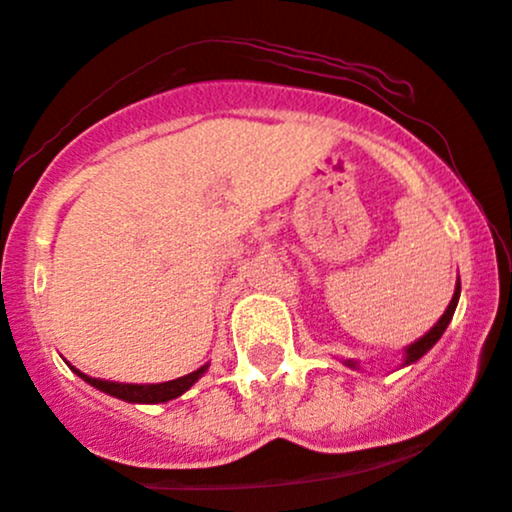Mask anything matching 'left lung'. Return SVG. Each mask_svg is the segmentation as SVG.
Returning a JSON list of instances; mask_svg holds the SVG:
<instances>
[{"label":"left lung","instance_id":"obj_1","mask_svg":"<svg viewBox=\"0 0 512 512\" xmlns=\"http://www.w3.org/2000/svg\"><path fill=\"white\" fill-rule=\"evenodd\" d=\"M459 292H462V285H459V278H457V285H455V295H452L450 304H447L445 314H442V317L438 319V324H435L433 329H430L428 333H423V336L418 338V341H413L411 346H406V348H404V363H401V367H406V365H413V363H416V360H421L423 355H426L428 350L433 348L435 343L440 341V336H442V333H445L447 324H450V321H452V314H455V309H457V302H459ZM343 365H348L350 370H360L358 360H343Z\"/></svg>","mask_w":512,"mask_h":512}]
</instances>
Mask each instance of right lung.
Here are the masks:
<instances>
[{
  "instance_id": "1",
  "label": "right lung",
  "mask_w": 512,
  "mask_h": 512,
  "mask_svg": "<svg viewBox=\"0 0 512 512\" xmlns=\"http://www.w3.org/2000/svg\"><path fill=\"white\" fill-rule=\"evenodd\" d=\"M208 367L210 365H203L195 372H191V375H183L179 380L162 382V384H123V382L96 380V377L84 375V372L77 370V367H72V372L77 377H82L86 384H91V387L101 389L103 394H111L116 396V399L128 401V404H164V401H171L176 399V396H181L183 392H188V389H191L193 384L208 372Z\"/></svg>"
}]
</instances>
